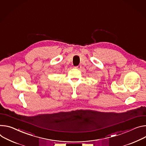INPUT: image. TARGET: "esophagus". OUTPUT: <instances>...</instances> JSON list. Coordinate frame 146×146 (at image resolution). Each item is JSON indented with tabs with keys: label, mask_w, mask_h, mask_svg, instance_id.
Returning a JSON list of instances; mask_svg holds the SVG:
<instances>
[{
	"label": "esophagus",
	"mask_w": 146,
	"mask_h": 146,
	"mask_svg": "<svg viewBox=\"0 0 146 146\" xmlns=\"http://www.w3.org/2000/svg\"><path fill=\"white\" fill-rule=\"evenodd\" d=\"M81 68H82L81 65H78V66H75V67H74V68H75V69H81Z\"/></svg>",
	"instance_id": "34e87169"
}]
</instances>
